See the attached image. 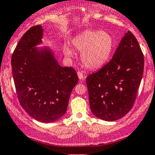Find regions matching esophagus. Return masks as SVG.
<instances>
[{
  "mask_svg": "<svg viewBox=\"0 0 155 155\" xmlns=\"http://www.w3.org/2000/svg\"><path fill=\"white\" fill-rule=\"evenodd\" d=\"M77 75H78V77H79V80H82L84 79H85V77H86V76L84 75V74L81 71H78Z\"/></svg>",
  "mask_w": 155,
  "mask_h": 155,
  "instance_id": "1",
  "label": "esophagus"
}]
</instances>
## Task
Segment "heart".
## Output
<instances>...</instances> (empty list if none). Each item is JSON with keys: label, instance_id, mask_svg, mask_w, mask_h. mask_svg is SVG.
I'll list each match as a JSON object with an SVG mask.
<instances>
[{"label": "heart", "instance_id": "b5f03b06", "mask_svg": "<svg viewBox=\"0 0 155 155\" xmlns=\"http://www.w3.org/2000/svg\"><path fill=\"white\" fill-rule=\"evenodd\" d=\"M71 44L77 51H81V60L90 69L100 68L108 61L114 47L113 38L109 33L99 30H87L72 40ZM67 56L72 51L65 48Z\"/></svg>", "mask_w": 155, "mask_h": 155}]
</instances>
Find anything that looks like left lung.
Returning a JSON list of instances; mask_svg holds the SVG:
<instances>
[{
	"mask_svg": "<svg viewBox=\"0 0 155 155\" xmlns=\"http://www.w3.org/2000/svg\"><path fill=\"white\" fill-rule=\"evenodd\" d=\"M143 66L144 58L139 44L134 35L127 31L111 60L87 77L92 114L109 122L127 114L136 101Z\"/></svg>",
	"mask_w": 155,
	"mask_h": 155,
	"instance_id": "8db88e82",
	"label": "left lung"
}]
</instances>
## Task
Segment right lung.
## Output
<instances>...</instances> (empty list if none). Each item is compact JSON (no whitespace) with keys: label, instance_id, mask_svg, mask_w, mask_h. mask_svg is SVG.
Listing matches in <instances>:
<instances>
[{"label":"right lung","instance_id":"add662e5","mask_svg":"<svg viewBox=\"0 0 155 155\" xmlns=\"http://www.w3.org/2000/svg\"><path fill=\"white\" fill-rule=\"evenodd\" d=\"M43 31L35 25L23 35L12 54V67L22 107L35 120L49 123L65 114L79 79L73 68L60 66L50 49L35 47Z\"/></svg>","mask_w":155,"mask_h":155}]
</instances>
